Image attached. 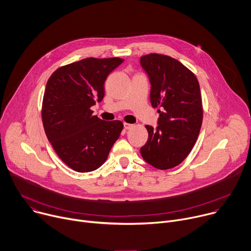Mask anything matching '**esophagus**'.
<instances>
[{
    "instance_id": "1",
    "label": "esophagus",
    "mask_w": 251,
    "mask_h": 251,
    "mask_svg": "<svg viewBox=\"0 0 251 251\" xmlns=\"http://www.w3.org/2000/svg\"><path fill=\"white\" fill-rule=\"evenodd\" d=\"M133 127V124H129V123H124V128L126 129V130H129V129H131Z\"/></svg>"
}]
</instances>
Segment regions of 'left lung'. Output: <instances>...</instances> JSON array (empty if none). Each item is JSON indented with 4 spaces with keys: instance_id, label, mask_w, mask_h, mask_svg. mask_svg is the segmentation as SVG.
I'll return each instance as SVG.
<instances>
[{
    "instance_id": "left-lung-1",
    "label": "left lung",
    "mask_w": 251,
    "mask_h": 251,
    "mask_svg": "<svg viewBox=\"0 0 251 251\" xmlns=\"http://www.w3.org/2000/svg\"><path fill=\"white\" fill-rule=\"evenodd\" d=\"M140 64L151 85V105L161 108L158 126H145L148 140L140 152L153 167L170 169L187 157L199 135L203 118L199 83L183 64L169 56L145 55Z\"/></svg>"
}]
</instances>
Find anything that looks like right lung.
<instances>
[{
	"mask_svg": "<svg viewBox=\"0 0 251 251\" xmlns=\"http://www.w3.org/2000/svg\"><path fill=\"white\" fill-rule=\"evenodd\" d=\"M123 61L86 58L60 67L47 82L44 129L62 161L77 172L98 169L123 129L121 121L101 120L91 110L104 97L108 75Z\"/></svg>",
	"mask_w": 251,
	"mask_h": 251,
	"instance_id": "1",
	"label": "right lung"
}]
</instances>
